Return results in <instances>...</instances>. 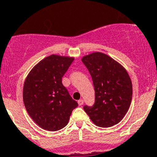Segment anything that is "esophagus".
I'll return each mask as SVG.
<instances>
[{
	"label": "esophagus",
	"mask_w": 157,
	"mask_h": 157,
	"mask_svg": "<svg viewBox=\"0 0 157 157\" xmlns=\"http://www.w3.org/2000/svg\"><path fill=\"white\" fill-rule=\"evenodd\" d=\"M83 102H84V101H83L82 99L79 100V101H78V105H79V106H81V105H83Z\"/></svg>",
	"instance_id": "esophagus-1"
}]
</instances>
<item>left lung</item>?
Here are the masks:
<instances>
[{
	"instance_id": "obj_1",
	"label": "left lung",
	"mask_w": 157,
	"mask_h": 157,
	"mask_svg": "<svg viewBox=\"0 0 157 157\" xmlns=\"http://www.w3.org/2000/svg\"><path fill=\"white\" fill-rule=\"evenodd\" d=\"M88 69L95 90V103L83 109L95 125L110 127L120 123L127 114L132 100V82L120 63L102 52L82 58Z\"/></svg>"
}]
</instances>
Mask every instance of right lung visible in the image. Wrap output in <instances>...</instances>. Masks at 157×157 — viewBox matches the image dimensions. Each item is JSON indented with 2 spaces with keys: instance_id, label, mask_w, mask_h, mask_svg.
<instances>
[{
  "instance_id": "1",
  "label": "right lung",
  "mask_w": 157,
  "mask_h": 157,
  "mask_svg": "<svg viewBox=\"0 0 157 157\" xmlns=\"http://www.w3.org/2000/svg\"><path fill=\"white\" fill-rule=\"evenodd\" d=\"M74 57L51 55L32 68L26 78L23 98L25 108L36 124L56 131L68 123L78 103L62 84Z\"/></svg>"
}]
</instances>
